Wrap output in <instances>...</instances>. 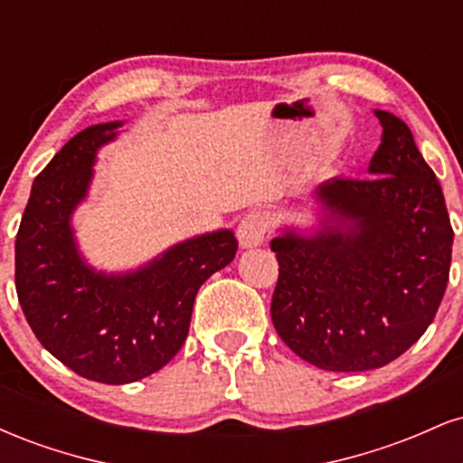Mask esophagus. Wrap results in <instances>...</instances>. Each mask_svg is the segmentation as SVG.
<instances>
[{
	"mask_svg": "<svg viewBox=\"0 0 463 463\" xmlns=\"http://www.w3.org/2000/svg\"><path fill=\"white\" fill-rule=\"evenodd\" d=\"M269 228V217L261 213V211H252L239 222L237 228V239H239V246L241 248H257L261 246L265 232Z\"/></svg>",
	"mask_w": 463,
	"mask_h": 463,
	"instance_id": "34e87169",
	"label": "esophagus"
}]
</instances>
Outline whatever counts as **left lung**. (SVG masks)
Masks as SVG:
<instances>
[{
  "label": "left lung",
  "instance_id": "obj_1",
  "mask_svg": "<svg viewBox=\"0 0 463 463\" xmlns=\"http://www.w3.org/2000/svg\"><path fill=\"white\" fill-rule=\"evenodd\" d=\"M374 115L383 137L372 178L320 184V231H285L269 243L279 261L276 333L300 359L331 372L401 357L433 322L449 283L453 228L442 187L405 121Z\"/></svg>",
  "mask_w": 463,
  "mask_h": 463
}]
</instances>
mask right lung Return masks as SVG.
Here are the masks:
<instances>
[{"label":"right lung","mask_w":463,"mask_h":463,"mask_svg":"<svg viewBox=\"0 0 463 463\" xmlns=\"http://www.w3.org/2000/svg\"><path fill=\"white\" fill-rule=\"evenodd\" d=\"M121 121L89 126L32 184L14 241V285L36 339L89 381L124 385L161 370L183 348L200 285L235 259L232 231L176 243L126 274L80 257L71 213L87 198L95 154Z\"/></svg>","instance_id":"right-lung-1"}]
</instances>
